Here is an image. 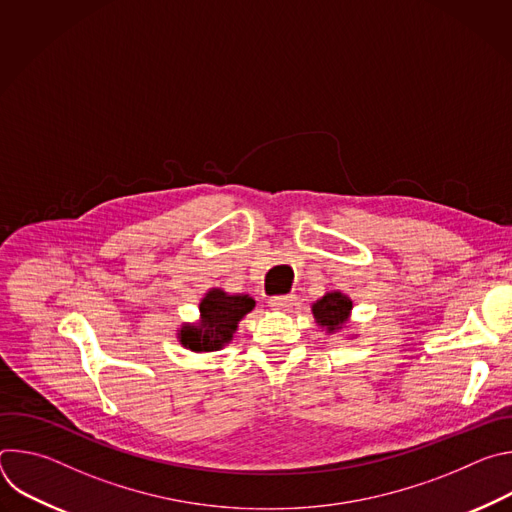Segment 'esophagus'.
Wrapping results in <instances>:
<instances>
[{
  "mask_svg": "<svg viewBox=\"0 0 512 512\" xmlns=\"http://www.w3.org/2000/svg\"><path fill=\"white\" fill-rule=\"evenodd\" d=\"M269 308L275 312H289L296 304V296H281V298H269Z\"/></svg>",
  "mask_w": 512,
  "mask_h": 512,
  "instance_id": "1",
  "label": "esophagus"
}]
</instances>
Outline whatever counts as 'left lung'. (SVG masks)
<instances>
[{"mask_svg": "<svg viewBox=\"0 0 512 512\" xmlns=\"http://www.w3.org/2000/svg\"><path fill=\"white\" fill-rule=\"evenodd\" d=\"M312 314L320 330L326 332L328 336L348 332L352 326V300L346 294H342L340 289L326 291L320 300L312 304ZM356 336L358 334H348L344 336V340H352Z\"/></svg>", "mask_w": 512, "mask_h": 512, "instance_id": "obj_1", "label": "left lung"}]
</instances>
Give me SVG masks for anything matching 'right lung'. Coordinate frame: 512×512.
Wrapping results in <instances>:
<instances>
[{"instance_id":"right-lung-1","label":"right lung","mask_w":512,"mask_h":512,"mask_svg":"<svg viewBox=\"0 0 512 512\" xmlns=\"http://www.w3.org/2000/svg\"><path fill=\"white\" fill-rule=\"evenodd\" d=\"M253 308L255 300L249 294H227L223 287H210L198 304V320L184 322L176 338L190 352L221 350Z\"/></svg>"}]
</instances>
